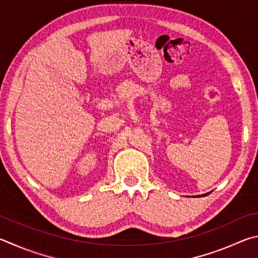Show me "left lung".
<instances>
[{
	"label": "left lung",
	"mask_w": 258,
	"mask_h": 258,
	"mask_svg": "<svg viewBox=\"0 0 258 258\" xmlns=\"http://www.w3.org/2000/svg\"><path fill=\"white\" fill-rule=\"evenodd\" d=\"M207 195V194H205V195H202V196H206Z\"/></svg>",
	"instance_id": "left-lung-1"
}]
</instances>
